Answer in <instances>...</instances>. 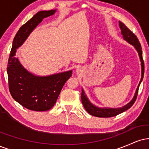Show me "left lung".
<instances>
[{
    "mask_svg": "<svg viewBox=\"0 0 149 149\" xmlns=\"http://www.w3.org/2000/svg\"><path fill=\"white\" fill-rule=\"evenodd\" d=\"M119 26L120 28L121 29V33L123 36V38L125 40H126L128 42L131 43L132 45H133L135 47V48L136 49L138 53H139V56L140 57V60L141 62V78L140 80V83L139 85H138V88L136 90V93L133 98V100L130 102L129 104H127L126 106H125L123 108H120V109H100V108L96 107L95 106H93L92 104L89 102V100L87 98L86 95H85V92L83 91V90L82 89V93H81V100L82 103H83V107H84L85 110L88 111V113H90V115L93 116H96V117H100V118H110L113 117V116H116L118 114L121 113L125 111L126 110H127L128 109H130L132 106L134 104L135 101L136 100V97H137L138 92H139V88L140 83H141V80H143V73H144V63H143V59L142 57V50H141V44L138 40L137 37L136 36V35L132 32L123 23H122L121 22H119Z\"/></svg>",
    "mask_w": 149,
    "mask_h": 149,
    "instance_id": "left-lung-1",
    "label": "left lung"
}]
</instances>
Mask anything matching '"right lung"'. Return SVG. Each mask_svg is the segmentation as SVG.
I'll use <instances>...</instances> for the list:
<instances>
[{"label": "right lung", "instance_id": "1", "mask_svg": "<svg viewBox=\"0 0 149 149\" xmlns=\"http://www.w3.org/2000/svg\"><path fill=\"white\" fill-rule=\"evenodd\" d=\"M55 11L51 10L38 12L20 27L13 40L8 59L7 72L10 94L22 107L31 111H45L52 109L65 83L72 75V71H69L47 77L35 76L24 69L15 57L17 49L31 32L42 19L53 15Z\"/></svg>", "mask_w": 149, "mask_h": 149}]
</instances>
